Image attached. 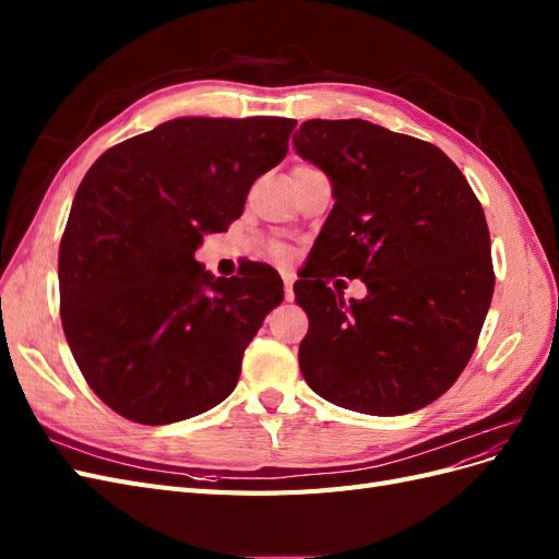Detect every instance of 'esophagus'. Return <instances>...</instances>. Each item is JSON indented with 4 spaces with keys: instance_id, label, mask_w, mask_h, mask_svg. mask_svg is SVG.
I'll use <instances>...</instances> for the list:
<instances>
[{
    "instance_id": "obj_1",
    "label": "esophagus",
    "mask_w": 559,
    "mask_h": 559,
    "mask_svg": "<svg viewBox=\"0 0 559 559\" xmlns=\"http://www.w3.org/2000/svg\"><path fill=\"white\" fill-rule=\"evenodd\" d=\"M282 280H284V296H286V300H292V294H294V273H282Z\"/></svg>"
}]
</instances>
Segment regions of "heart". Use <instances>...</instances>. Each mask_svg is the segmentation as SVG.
Returning <instances> with one entry per match:
<instances>
[{"label": "heart", "mask_w": 559, "mask_h": 559, "mask_svg": "<svg viewBox=\"0 0 559 559\" xmlns=\"http://www.w3.org/2000/svg\"><path fill=\"white\" fill-rule=\"evenodd\" d=\"M270 253H273V257H275L277 261H286V259H289V249H286L284 245H273V249H270Z\"/></svg>", "instance_id": "1"}]
</instances>
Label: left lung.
Listing matches in <instances>:
<instances>
[{
	"label": "left lung",
	"instance_id": "obj_1",
	"mask_svg": "<svg viewBox=\"0 0 559 559\" xmlns=\"http://www.w3.org/2000/svg\"><path fill=\"white\" fill-rule=\"evenodd\" d=\"M294 146L335 198L294 284L310 319L302 378L347 411L425 408L462 376L492 302L480 200L441 148L361 118H312ZM335 276H359L369 294L345 307L328 286Z\"/></svg>",
	"mask_w": 559,
	"mask_h": 559
}]
</instances>
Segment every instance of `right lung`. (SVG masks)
Segmentation results:
<instances>
[{
    "mask_svg": "<svg viewBox=\"0 0 559 559\" xmlns=\"http://www.w3.org/2000/svg\"><path fill=\"white\" fill-rule=\"evenodd\" d=\"M294 118L183 116L107 148L79 183L60 240V319L88 386L138 425L222 403L284 289L251 263L212 277L195 261L289 151Z\"/></svg>",
    "mask_w": 559,
    "mask_h": 559,
    "instance_id": "right-lung-1",
    "label": "right lung"
}]
</instances>
